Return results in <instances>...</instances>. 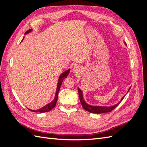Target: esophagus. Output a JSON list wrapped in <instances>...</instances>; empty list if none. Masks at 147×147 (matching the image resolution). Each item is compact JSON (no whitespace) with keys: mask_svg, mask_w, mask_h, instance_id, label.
I'll return each mask as SVG.
<instances>
[{"mask_svg":"<svg viewBox=\"0 0 147 147\" xmlns=\"http://www.w3.org/2000/svg\"><path fill=\"white\" fill-rule=\"evenodd\" d=\"M72 70H73V72L74 74H78L80 73V68L78 66H75L73 68Z\"/></svg>","mask_w":147,"mask_h":147,"instance_id":"esophagus-1","label":"esophagus"}]
</instances>
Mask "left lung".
<instances>
[{"label": "left lung", "instance_id": "1", "mask_svg": "<svg viewBox=\"0 0 147 147\" xmlns=\"http://www.w3.org/2000/svg\"><path fill=\"white\" fill-rule=\"evenodd\" d=\"M124 44L126 45V43L125 42H124ZM131 87L128 89V90L126 92V94L124 95L121 99L120 100L117 104H115L113 105H111V106H102V105H91L88 104L86 103V102L84 100L83 98V92L82 91L78 88V94H79V97H80V102L82 105V107L83 109L88 111V112L92 113H108L112 111L117 107L118 105V104L122 101V100L124 99V97H125V96L127 94L129 91L130 90Z\"/></svg>", "mask_w": 147, "mask_h": 147}]
</instances>
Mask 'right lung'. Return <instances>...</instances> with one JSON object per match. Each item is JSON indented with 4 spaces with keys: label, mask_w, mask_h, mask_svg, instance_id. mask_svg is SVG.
Masks as SVG:
<instances>
[{
    "label": "right lung",
    "mask_w": 147,
    "mask_h": 147,
    "mask_svg": "<svg viewBox=\"0 0 147 147\" xmlns=\"http://www.w3.org/2000/svg\"><path fill=\"white\" fill-rule=\"evenodd\" d=\"M32 30H33L32 29H29V30L26 31V32H25V35L28 34L30 32H32ZM23 39H24V37H23ZM69 72H70V69L66 70L65 71H64V72H63L60 75V76L58 78V81H57V83L56 91L54 99H53L51 102H50V103H48V104L45 105V106L42 107L40 108V109H37V110H30V109H29V110L30 111H32V112H33L43 113V112H49V111H50L53 108H54L56 105L57 98H58V93H59V90H60V87L61 86V84H62V83H63L64 80L65 78L67 77L68 74H69Z\"/></svg>",
    "instance_id": "right-lung-1"
}]
</instances>
